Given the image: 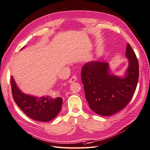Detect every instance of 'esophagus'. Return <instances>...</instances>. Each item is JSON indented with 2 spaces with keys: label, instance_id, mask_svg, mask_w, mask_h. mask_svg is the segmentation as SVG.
I'll list each match as a JSON object with an SVG mask.
<instances>
[{
  "label": "esophagus",
  "instance_id": "34e87169",
  "mask_svg": "<svg viewBox=\"0 0 150 150\" xmlns=\"http://www.w3.org/2000/svg\"><path fill=\"white\" fill-rule=\"evenodd\" d=\"M76 80H77V76H76V75H74V76H72L71 78L69 80V82L70 83H73V82L76 81Z\"/></svg>",
  "mask_w": 150,
  "mask_h": 150
}]
</instances>
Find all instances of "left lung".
<instances>
[{
    "instance_id": "obj_1",
    "label": "left lung",
    "mask_w": 150,
    "mask_h": 150,
    "mask_svg": "<svg viewBox=\"0 0 150 150\" xmlns=\"http://www.w3.org/2000/svg\"><path fill=\"white\" fill-rule=\"evenodd\" d=\"M125 54L129 66L124 79L110 75L107 62L93 61L82 67L81 78L86 99L90 108L99 115L109 116L120 111L134 95L139 78V65L129 44Z\"/></svg>"
}]
</instances>
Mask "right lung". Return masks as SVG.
Returning <instances> with one entry per match:
<instances>
[{
  "mask_svg": "<svg viewBox=\"0 0 150 150\" xmlns=\"http://www.w3.org/2000/svg\"><path fill=\"white\" fill-rule=\"evenodd\" d=\"M10 83L15 103L30 119L39 122H48L60 112L62 105L61 97L46 96L38 98L25 95L16 86L12 76Z\"/></svg>",
  "mask_w": 150,
  "mask_h": 150,
  "instance_id": "1",
  "label": "right lung"
}]
</instances>
